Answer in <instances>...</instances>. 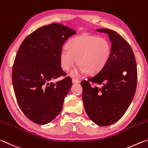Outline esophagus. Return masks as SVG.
<instances>
[{"mask_svg":"<svg viewBox=\"0 0 148 148\" xmlns=\"http://www.w3.org/2000/svg\"><path fill=\"white\" fill-rule=\"evenodd\" d=\"M72 83H79V81L77 79H75V78H73L72 79Z\"/></svg>","mask_w":148,"mask_h":148,"instance_id":"1","label":"esophagus"}]
</instances>
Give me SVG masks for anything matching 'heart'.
I'll list each match as a JSON object with an SVG mask.
<instances>
[{"label": "heart", "instance_id": "heart-1", "mask_svg": "<svg viewBox=\"0 0 148 148\" xmlns=\"http://www.w3.org/2000/svg\"><path fill=\"white\" fill-rule=\"evenodd\" d=\"M66 49L60 52L59 60L62 69L69 71L76 64L78 68L73 69L69 75L77 77L86 72L93 75L100 72L108 64L111 55V45L104 37L94 35L77 36L70 40Z\"/></svg>", "mask_w": 148, "mask_h": 148}]
</instances>
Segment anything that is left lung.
Segmentation results:
<instances>
[{
	"instance_id": "8db88e82",
	"label": "left lung",
	"mask_w": 148,
	"mask_h": 148,
	"mask_svg": "<svg viewBox=\"0 0 148 148\" xmlns=\"http://www.w3.org/2000/svg\"><path fill=\"white\" fill-rule=\"evenodd\" d=\"M96 31L108 35L110 58L100 72L81 84L86 114L95 124L104 127L117 122L129 108L136 88L137 68L131 47L119 34L108 29ZM90 82L100 86L92 87Z\"/></svg>"
}]
</instances>
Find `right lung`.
I'll return each mask as SVG.
<instances>
[{"label":"right lung","mask_w":148,"mask_h":148,"mask_svg":"<svg viewBox=\"0 0 148 148\" xmlns=\"http://www.w3.org/2000/svg\"><path fill=\"white\" fill-rule=\"evenodd\" d=\"M76 33L68 27L52 23L31 33L19 47L12 68L14 90L21 111L37 124L50 123L62 110L71 79L51 81L65 74L60 52L65 41Z\"/></svg>","instance_id":"right-lung-1"}]
</instances>
